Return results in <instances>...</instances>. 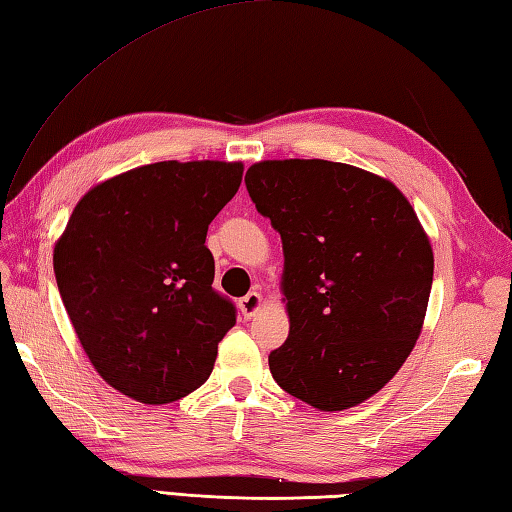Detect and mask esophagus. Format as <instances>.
<instances>
[{
	"label": "esophagus",
	"instance_id": "34e87169",
	"mask_svg": "<svg viewBox=\"0 0 512 512\" xmlns=\"http://www.w3.org/2000/svg\"><path fill=\"white\" fill-rule=\"evenodd\" d=\"M262 306H264L262 295L255 293V290H253V293H248V295L239 299V310H242L244 319H253L259 313V310H262Z\"/></svg>",
	"mask_w": 512,
	"mask_h": 512
}]
</instances>
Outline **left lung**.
Here are the masks:
<instances>
[{
	"label": "left lung",
	"mask_w": 512,
	"mask_h": 512,
	"mask_svg": "<svg viewBox=\"0 0 512 512\" xmlns=\"http://www.w3.org/2000/svg\"><path fill=\"white\" fill-rule=\"evenodd\" d=\"M257 213L282 235L288 339L275 382L313 408L346 410L382 390L415 348L433 248L393 182L326 159L246 170Z\"/></svg>",
	"instance_id": "left-lung-1"
}]
</instances>
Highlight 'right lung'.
<instances>
[{
  "label": "right lung",
  "instance_id": "1",
  "mask_svg": "<svg viewBox=\"0 0 512 512\" xmlns=\"http://www.w3.org/2000/svg\"><path fill=\"white\" fill-rule=\"evenodd\" d=\"M242 162H157L90 188L57 239V288L106 384L170 404L213 373L235 306L213 288L208 224L235 197Z\"/></svg>",
  "mask_w": 512,
  "mask_h": 512
}]
</instances>
